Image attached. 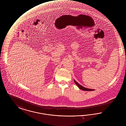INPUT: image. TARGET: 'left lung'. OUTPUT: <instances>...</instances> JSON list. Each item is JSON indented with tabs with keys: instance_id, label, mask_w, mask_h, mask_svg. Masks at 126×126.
Masks as SVG:
<instances>
[{
	"instance_id": "1",
	"label": "left lung",
	"mask_w": 126,
	"mask_h": 126,
	"mask_svg": "<svg viewBox=\"0 0 126 126\" xmlns=\"http://www.w3.org/2000/svg\"><path fill=\"white\" fill-rule=\"evenodd\" d=\"M74 81L75 82V83H76V84L77 85V86L79 88V89H81L82 90H84V91H93V90H94V89H88V88H85V87H83V86H82L81 85H79L78 83H77L75 80H74Z\"/></svg>"
}]
</instances>
